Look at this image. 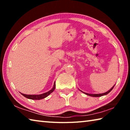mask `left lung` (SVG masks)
<instances>
[{"label": "left lung", "instance_id": "8db88e82", "mask_svg": "<svg viewBox=\"0 0 130 130\" xmlns=\"http://www.w3.org/2000/svg\"><path fill=\"white\" fill-rule=\"evenodd\" d=\"M114 86H115V85H114ZM114 86H113L111 88V89H110L108 91H107L106 92H105V93H101V94H89V93H85V92H83L84 93L86 94L87 95H88V96H92V97H100V96H104V95H106V94H107L108 93H109L110 92H111L112 90V89L113 88Z\"/></svg>", "mask_w": 130, "mask_h": 130}]
</instances>
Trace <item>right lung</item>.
I'll use <instances>...</instances> for the list:
<instances>
[{
	"mask_svg": "<svg viewBox=\"0 0 130 130\" xmlns=\"http://www.w3.org/2000/svg\"><path fill=\"white\" fill-rule=\"evenodd\" d=\"M55 88H56V83H54V86L53 87V88L50 90L49 91H48L46 93H44L43 94H23L21 93L23 96H25V98L29 99H31V100H40V99H44L45 98H46L47 96H48L49 94L52 93L54 91Z\"/></svg>",
	"mask_w": 130,
	"mask_h": 130,
	"instance_id": "right-lung-1",
	"label": "right lung"
}]
</instances>
